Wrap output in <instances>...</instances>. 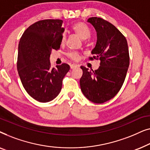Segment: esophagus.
<instances>
[{"mask_svg":"<svg viewBox=\"0 0 150 150\" xmlns=\"http://www.w3.org/2000/svg\"><path fill=\"white\" fill-rule=\"evenodd\" d=\"M78 67V65H76V64H71V65H70V68L71 69H74V68H76V67Z\"/></svg>","mask_w":150,"mask_h":150,"instance_id":"1","label":"esophagus"}]
</instances>
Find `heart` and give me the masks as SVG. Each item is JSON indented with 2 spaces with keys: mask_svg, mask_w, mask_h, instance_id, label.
Instances as JSON below:
<instances>
[{
  "mask_svg": "<svg viewBox=\"0 0 150 150\" xmlns=\"http://www.w3.org/2000/svg\"><path fill=\"white\" fill-rule=\"evenodd\" d=\"M72 29L83 40H86L91 35V30L83 22H79L75 23L72 26ZM65 38H66V35L65 33H63L61 36V42L64 43ZM67 56L73 60H78L79 57V54L76 52H69L67 53Z\"/></svg>",
  "mask_w": 150,
  "mask_h": 150,
  "instance_id": "heart-1",
  "label": "heart"
}]
</instances>
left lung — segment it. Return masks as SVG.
<instances>
[{
	"label": "left lung",
	"instance_id": "8db88e82",
	"mask_svg": "<svg viewBox=\"0 0 150 150\" xmlns=\"http://www.w3.org/2000/svg\"><path fill=\"white\" fill-rule=\"evenodd\" d=\"M95 28L97 42L90 59H99L100 66L89 71L81 66V89L88 100L96 104L104 103L118 93L126 79L130 57L126 39L114 25L100 18L87 20Z\"/></svg>",
	"mask_w": 150,
	"mask_h": 150
}]
</instances>
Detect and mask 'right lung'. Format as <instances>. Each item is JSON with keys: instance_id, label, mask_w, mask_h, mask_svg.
<instances>
[{"instance_id": "add662e5", "label": "right lung", "mask_w": 150, "mask_h": 150, "mask_svg": "<svg viewBox=\"0 0 150 150\" xmlns=\"http://www.w3.org/2000/svg\"><path fill=\"white\" fill-rule=\"evenodd\" d=\"M61 20H44L30 25L18 45L17 69L28 95L40 102H48L60 93L69 65L50 67L52 50H58L64 32Z\"/></svg>"}]
</instances>
